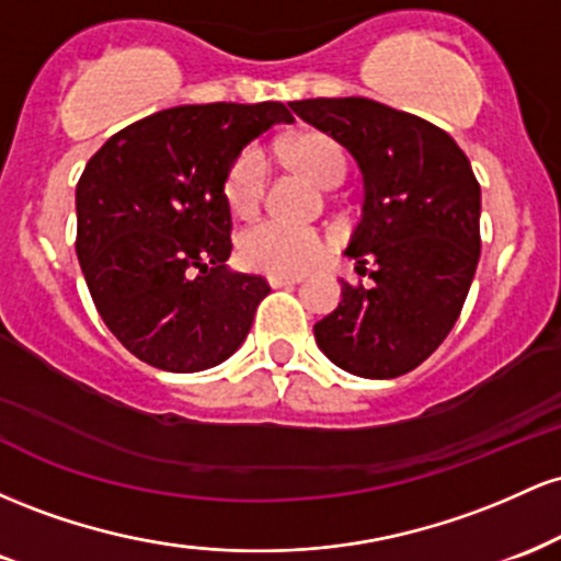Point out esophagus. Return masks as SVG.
I'll return each mask as SVG.
<instances>
[{
	"instance_id": "1",
	"label": "esophagus",
	"mask_w": 561,
	"mask_h": 561,
	"mask_svg": "<svg viewBox=\"0 0 561 561\" xmlns=\"http://www.w3.org/2000/svg\"><path fill=\"white\" fill-rule=\"evenodd\" d=\"M302 276H268V287H293L298 285Z\"/></svg>"
}]
</instances>
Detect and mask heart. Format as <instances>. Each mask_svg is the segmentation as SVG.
<instances>
[{
    "instance_id": "1",
    "label": "heart",
    "mask_w": 561,
    "mask_h": 561,
    "mask_svg": "<svg viewBox=\"0 0 561 561\" xmlns=\"http://www.w3.org/2000/svg\"><path fill=\"white\" fill-rule=\"evenodd\" d=\"M285 160L302 176L319 186H337L347 173V152L337 139L324 131L295 134L282 147ZM268 182V163L261 147L248 145L231 160L224 173V199L234 216H253L259 210ZM327 250L319 229L298 224L268 221L244 229L240 237V259L248 268L274 276H298L317 266Z\"/></svg>"
}]
</instances>
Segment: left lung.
<instances>
[{
    "label": "left lung",
    "mask_w": 561,
    "mask_h": 561,
    "mask_svg": "<svg viewBox=\"0 0 561 561\" xmlns=\"http://www.w3.org/2000/svg\"><path fill=\"white\" fill-rule=\"evenodd\" d=\"M364 173V214L345 255L371 287L343 282V300L313 324L334 366L366 379L416 369L465 306L480 259V184L443 128L366 96L289 102Z\"/></svg>",
    "instance_id": "8db88e82"
}]
</instances>
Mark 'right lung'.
Instances as JSON below:
<instances>
[{"label":"right lung","instance_id":"right-lung-1","mask_svg":"<svg viewBox=\"0 0 561 561\" xmlns=\"http://www.w3.org/2000/svg\"><path fill=\"white\" fill-rule=\"evenodd\" d=\"M274 124L282 102H214L147 115L113 134L76 186V255L118 343L163 371L227 362L272 293L229 272L231 214L224 173Z\"/></svg>","mask_w":561,"mask_h":561}]
</instances>
